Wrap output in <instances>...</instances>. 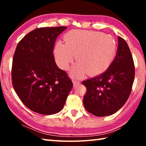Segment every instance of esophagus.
Listing matches in <instances>:
<instances>
[{
    "instance_id": "esophagus-1",
    "label": "esophagus",
    "mask_w": 146,
    "mask_h": 146,
    "mask_svg": "<svg viewBox=\"0 0 146 146\" xmlns=\"http://www.w3.org/2000/svg\"><path fill=\"white\" fill-rule=\"evenodd\" d=\"M73 85H74V86H78V85H79L80 84V82H79V81H77V80H73Z\"/></svg>"
}]
</instances>
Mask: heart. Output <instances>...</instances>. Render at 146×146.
Instances as JSON below:
<instances>
[{
	"label": "heart",
	"mask_w": 146,
	"mask_h": 146,
	"mask_svg": "<svg viewBox=\"0 0 146 146\" xmlns=\"http://www.w3.org/2000/svg\"><path fill=\"white\" fill-rule=\"evenodd\" d=\"M65 42H56L54 54L56 62L62 70H68L75 59L71 71L74 78L98 75L107 71L114 60L117 42L110 35L99 31L73 29L64 35Z\"/></svg>",
	"instance_id": "obj_1"
}]
</instances>
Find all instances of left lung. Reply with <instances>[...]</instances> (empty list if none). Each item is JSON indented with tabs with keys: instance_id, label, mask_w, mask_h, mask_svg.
<instances>
[{
	"instance_id": "obj_1",
	"label": "left lung",
	"mask_w": 146,
	"mask_h": 146,
	"mask_svg": "<svg viewBox=\"0 0 146 146\" xmlns=\"http://www.w3.org/2000/svg\"><path fill=\"white\" fill-rule=\"evenodd\" d=\"M118 49L108 70L82 82L87 92L84 106L97 117L114 114L124 105L131 92L135 78V66L127 44L118 36Z\"/></svg>"
}]
</instances>
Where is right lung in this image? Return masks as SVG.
<instances>
[{
	"mask_svg": "<svg viewBox=\"0 0 146 146\" xmlns=\"http://www.w3.org/2000/svg\"><path fill=\"white\" fill-rule=\"evenodd\" d=\"M64 26L40 28L17 44L12 64V84L27 108L42 115L61 111L73 87L65 71L56 66L53 48Z\"/></svg>",
	"mask_w": 146,
	"mask_h": 146,
	"instance_id": "obj_1",
	"label": "right lung"
}]
</instances>
